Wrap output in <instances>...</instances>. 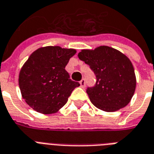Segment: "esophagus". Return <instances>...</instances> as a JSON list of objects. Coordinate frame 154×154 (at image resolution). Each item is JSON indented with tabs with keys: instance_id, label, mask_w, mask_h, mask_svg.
I'll use <instances>...</instances> for the list:
<instances>
[{
	"instance_id": "34e87169",
	"label": "esophagus",
	"mask_w": 154,
	"mask_h": 154,
	"mask_svg": "<svg viewBox=\"0 0 154 154\" xmlns=\"http://www.w3.org/2000/svg\"><path fill=\"white\" fill-rule=\"evenodd\" d=\"M80 85H81V87H82V88H84V87H86V81H85L84 78L80 81Z\"/></svg>"
}]
</instances>
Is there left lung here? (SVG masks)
I'll return each instance as SVG.
<instances>
[{"label":"left lung","instance_id":"8db88e82","mask_svg":"<svg viewBox=\"0 0 154 154\" xmlns=\"http://www.w3.org/2000/svg\"><path fill=\"white\" fill-rule=\"evenodd\" d=\"M78 57L90 66L97 77L96 85L87 90L95 106L114 112L129 103L135 91L136 77L129 57L109 46L82 49Z\"/></svg>","mask_w":154,"mask_h":154}]
</instances>
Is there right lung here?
<instances>
[{"label": "right lung", "mask_w": 154, "mask_h": 154, "mask_svg": "<svg viewBox=\"0 0 154 154\" xmlns=\"http://www.w3.org/2000/svg\"><path fill=\"white\" fill-rule=\"evenodd\" d=\"M76 53L73 48L47 46L29 57L19 74V86L22 97L33 110L45 115L56 113L80 86L65 70Z\"/></svg>", "instance_id": "1"}]
</instances>
